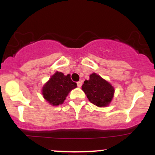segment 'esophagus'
I'll return each instance as SVG.
<instances>
[{
    "label": "esophagus",
    "mask_w": 155,
    "mask_h": 155,
    "mask_svg": "<svg viewBox=\"0 0 155 155\" xmlns=\"http://www.w3.org/2000/svg\"><path fill=\"white\" fill-rule=\"evenodd\" d=\"M81 85H82V83H81V81H78L77 82V86H78V87H81Z\"/></svg>",
    "instance_id": "esophagus-1"
}]
</instances>
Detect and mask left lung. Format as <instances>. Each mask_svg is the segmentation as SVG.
Wrapping results in <instances>:
<instances>
[{
	"mask_svg": "<svg viewBox=\"0 0 155 155\" xmlns=\"http://www.w3.org/2000/svg\"><path fill=\"white\" fill-rule=\"evenodd\" d=\"M81 89L89 101L98 107L107 106L114 92L113 87L96 74H92L90 79L85 80Z\"/></svg>",
	"mask_w": 155,
	"mask_h": 155,
	"instance_id": "left-lung-1",
	"label": "left lung"
}]
</instances>
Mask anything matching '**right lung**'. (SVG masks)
<instances>
[{
	"label": "right lung",
	"instance_id": "1",
	"mask_svg": "<svg viewBox=\"0 0 155 155\" xmlns=\"http://www.w3.org/2000/svg\"><path fill=\"white\" fill-rule=\"evenodd\" d=\"M76 87V83L71 79L70 74L56 72L44 85L42 94L44 97L53 106L62 104L68 92Z\"/></svg>",
	"mask_w": 155,
	"mask_h": 155
}]
</instances>
